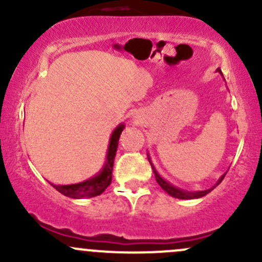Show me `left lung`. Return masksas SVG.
<instances>
[{"mask_svg":"<svg viewBox=\"0 0 262 262\" xmlns=\"http://www.w3.org/2000/svg\"><path fill=\"white\" fill-rule=\"evenodd\" d=\"M216 71H219V73H222L219 68ZM148 161H149L150 166H152V170H153V172H155L156 181L158 182V185H160V186L162 187V189L165 190V191L167 192V194H170L171 196H173V198H178V199H198V198L204 196V195H207L208 192L212 191L214 187L218 186V185L222 182V180H223V179H224V176H226V173H224L223 176H221V179H219V180L216 181V184L214 185L213 187H210V189H208V190H203V191H186V190H182V189H179V187L173 186V185H171L170 182L166 181L165 179L161 178L160 173H158L157 171H156L155 166H153L152 162H150V158L149 157H148Z\"/></svg>","mask_w":262,"mask_h":262,"instance_id":"left-lung-1","label":"left lung"}]
</instances>
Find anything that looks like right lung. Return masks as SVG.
Returning a JSON list of instances; mask_svg holds the SVG:
<instances>
[{
    "label": "right lung",
    "instance_id": "add662e5",
    "mask_svg": "<svg viewBox=\"0 0 262 262\" xmlns=\"http://www.w3.org/2000/svg\"><path fill=\"white\" fill-rule=\"evenodd\" d=\"M124 129V124H119L113 132L112 137H110L109 149H107L106 162H105L104 168L94 176L92 179L80 182V184H72V185H54L50 184L55 190L60 192V194L66 195L68 198H73V199H83V198H92L97 196V195L102 194L107 186L112 184L113 178V166H114V158L116 155V149H118L119 138Z\"/></svg>",
    "mask_w": 262,
    "mask_h": 262
}]
</instances>
